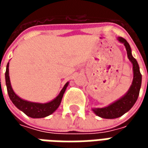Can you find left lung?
Returning a JSON list of instances; mask_svg holds the SVG:
<instances>
[{"label":"left lung","instance_id":"1","mask_svg":"<svg viewBox=\"0 0 148 148\" xmlns=\"http://www.w3.org/2000/svg\"><path fill=\"white\" fill-rule=\"evenodd\" d=\"M117 40L121 43H123L127 51V58L132 64L133 71V80L129 90L124 96L116 100L114 102L103 108H92V111L100 117L105 119H115L123 116L124 113L130 110L132 106L136 102L139 97L140 87L142 83V75L140 74V66L136 59L132 55V50L129 43L126 39L122 37H118Z\"/></svg>","mask_w":148,"mask_h":148}]
</instances>
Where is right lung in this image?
<instances>
[{
    "mask_svg": "<svg viewBox=\"0 0 148 148\" xmlns=\"http://www.w3.org/2000/svg\"><path fill=\"white\" fill-rule=\"evenodd\" d=\"M8 66H9V62H8V64H7L6 71H5V83H6V86H7V91H8V97L12 101V102L13 103V105L18 109H20L21 111L25 113L27 116H30L32 118H43L52 114L56 109H58V106L61 104L65 91L69 85V82L65 84L64 86L62 89L58 96L51 101H48L47 103L32 102L27 100L22 99L21 97L16 95L14 90H12L10 77H9Z\"/></svg>",
    "mask_w": 148,
    "mask_h": 148,
    "instance_id": "right-lung-1",
    "label": "right lung"
}]
</instances>
